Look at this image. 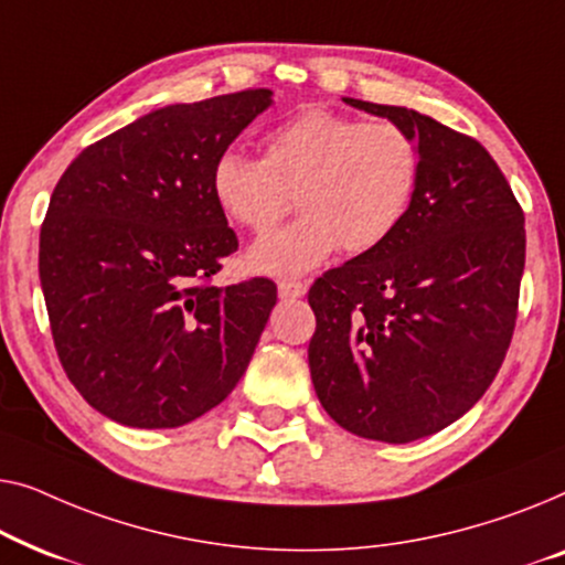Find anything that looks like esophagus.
<instances>
[{
	"mask_svg": "<svg viewBox=\"0 0 565 565\" xmlns=\"http://www.w3.org/2000/svg\"><path fill=\"white\" fill-rule=\"evenodd\" d=\"M305 291H307L305 281H297V279L279 281V297L281 299H299V297H305Z\"/></svg>",
	"mask_w": 565,
	"mask_h": 565,
	"instance_id": "34e87169",
	"label": "esophagus"
}]
</instances>
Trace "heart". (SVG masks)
Instances as JSON below:
<instances>
[{
	"label": "heart",
	"mask_w": 565,
	"mask_h": 565,
	"mask_svg": "<svg viewBox=\"0 0 565 565\" xmlns=\"http://www.w3.org/2000/svg\"><path fill=\"white\" fill-rule=\"evenodd\" d=\"M423 177V150L407 127L332 109H305L264 138V158L227 148L212 163V196L227 220L264 235L250 250L260 274L299 276L338 248L376 250L407 217Z\"/></svg>",
	"instance_id": "heart-1"
}]
</instances>
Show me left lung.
Here are the masks:
<instances>
[{
  "label": "left lung",
  "instance_id": "left-lung-1",
  "mask_svg": "<svg viewBox=\"0 0 565 565\" xmlns=\"http://www.w3.org/2000/svg\"><path fill=\"white\" fill-rule=\"evenodd\" d=\"M345 102L407 127L423 177L384 245L309 286V373L348 433L409 443L463 417L502 369L518 324L524 212L471 135L415 109Z\"/></svg>",
  "mask_w": 565,
  "mask_h": 565
}]
</instances>
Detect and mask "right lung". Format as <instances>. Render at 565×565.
<instances>
[{
	"instance_id": "1",
	"label": "right lung",
	"mask_w": 565,
	"mask_h": 565,
	"mask_svg": "<svg viewBox=\"0 0 565 565\" xmlns=\"http://www.w3.org/2000/svg\"><path fill=\"white\" fill-rule=\"evenodd\" d=\"M271 89L156 109L78 153L41 225V284L76 392L127 427H181L248 369L276 284H212L237 235L214 202L212 163Z\"/></svg>"
}]
</instances>
